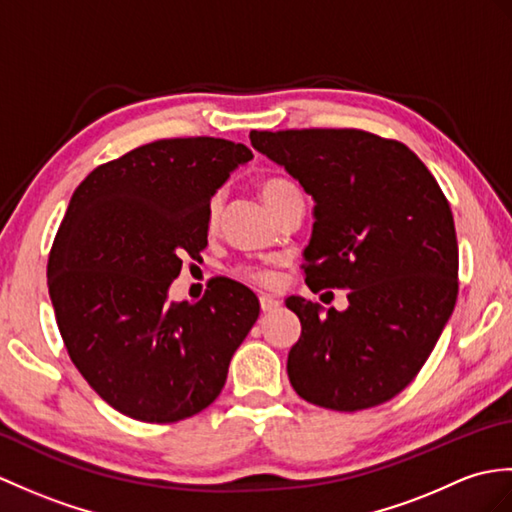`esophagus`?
<instances>
[{
    "label": "esophagus",
    "instance_id": "34e87169",
    "mask_svg": "<svg viewBox=\"0 0 512 512\" xmlns=\"http://www.w3.org/2000/svg\"><path fill=\"white\" fill-rule=\"evenodd\" d=\"M259 305H261V312H275V310H279L281 301L275 299V296H272V294H261L259 296Z\"/></svg>",
    "mask_w": 512,
    "mask_h": 512
}]
</instances>
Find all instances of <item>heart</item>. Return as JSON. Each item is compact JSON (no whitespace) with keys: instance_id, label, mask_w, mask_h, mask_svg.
<instances>
[{"instance_id":"1","label":"heart","mask_w":512,"mask_h":512,"mask_svg":"<svg viewBox=\"0 0 512 512\" xmlns=\"http://www.w3.org/2000/svg\"><path fill=\"white\" fill-rule=\"evenodd\" d=\"M259 194H261V198H264L266 207L270 211H275L279 205H283L285 200L292 198V196H299L301 192H299V187H296L292 181H288V178L268 176V178H264V181L259 183ZM218 211H220V196H213L211 202H209V209H207L209 224L216 222ZM237 272H240L242 277L251 279V281H257V283H268L272 279L270 272L266 268H261V266L246 264V266H240V270H237Z\"/></svg>"}]
</instances>
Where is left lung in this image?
Segmentation results:
<instances>
[{"label": "left lung", "instance_id": "left-lung-1", "mask_svg": "<svg viewBox=\"0 0 512 512\" xmlns=\"http://www.w3.org/2000/svg\"><path fill=\"white\" fill-rule=\"evenodd\" d=\"M251 144L316 202L305 283L349 290L347 310L325 318L285 299L301 320L290 384L320 408L379 406L417 377L454 312L458 242L443 189L408 146L358 128L251 130Z\"/></svg>", "mask_w": 512, "mask_h": 512}]
</instances>
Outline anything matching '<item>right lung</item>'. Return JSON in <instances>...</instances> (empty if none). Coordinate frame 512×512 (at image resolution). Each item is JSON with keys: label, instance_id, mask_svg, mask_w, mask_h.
I'll return each mask as SVG.
<instances>
[{"label": "right lung", "instance_id": "right-lung-1", "mask_svg": "<svg viewBox=\"0 0 512 512\" xmlns=\"http://www.w3.org/2000/svg\"><path fill=\"white\" fill-rule=\"evenodd\" d=\"M251 159L229 139H159L98 165L69 200L47 259L56 325L80 375L130 419L205 410L255 325L257 296L224 277L198 303H168L183 257L205 251L211 196Z\"/></svg>", "mask_w": 512, "mask_h": 512}]
</instances>
